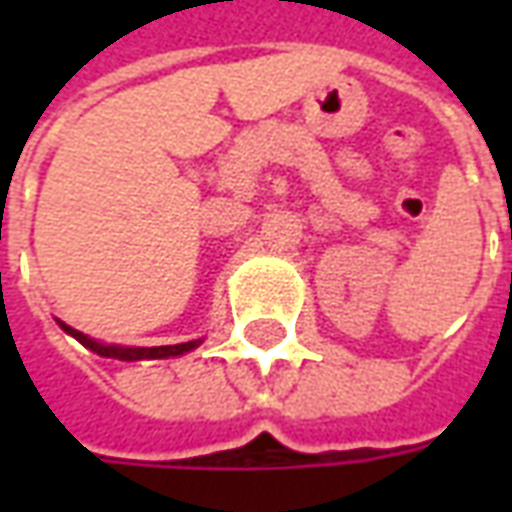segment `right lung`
Returning <instances> with one entry per match:
<instances>
[{
    "label": "right lung",
    "mask_w": 512,
    "mask_h": 512,
    "mask_svg": "<svg viewBox=\"0 0 512 512\" xmlns=\"http://www.w3.org/2000/svg\"><path fill=\"white\" fill-rule=\"evenodd\" d=\"M60 323V329L65 334H71L73 340H79L84 348H90L93 354L104 356V359H117V362H142V359H172V356H183L194 351L202 340H189V343L178 345H153V348H139V345H115V343H101L95 337H87V334L76 332L68 323Z\"/></svg>",
    "instance_id": "add662e5"
}]
</instances>
